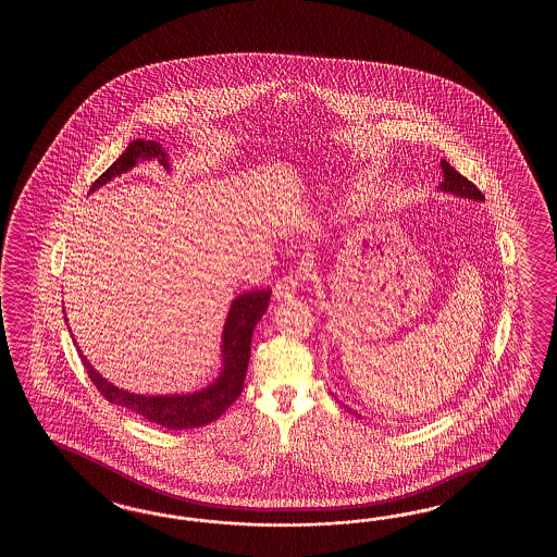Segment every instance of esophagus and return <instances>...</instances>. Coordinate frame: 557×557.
Segmentation results:
<instances>
[{
    "label": "esophagus",
    "mask_w": 557,
    "mask_h": 557,
    "mask_svg": "<svg viewBox=\"0 0 557 557\" xmlns=\"http://www.w3.org/2000/svg\"><path fill=\"white\" fill-rule=\"evenodd\" d=\"M305 281V276L300 273L284 274L283 278H278L274 284L273 295L276 300H286L293 298L296 288Z\"/></svg>",
    "instance_id": "esophagus-1"
}]
</instances>
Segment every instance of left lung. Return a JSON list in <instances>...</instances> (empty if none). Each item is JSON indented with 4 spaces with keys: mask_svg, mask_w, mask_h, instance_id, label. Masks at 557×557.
<instances>
[{
    "mask_svg": "<svg viewBox=\"0 0 557 557\" xmlns=\"http://www.w3.org/2000/svg\"><path fill=\"white\" fill-rule=\"evenodd\" d=\"M440 165H442V173H444V181L440 183V190H446V193H451L456 197L472 199V201H484L485 197L482 195V190L478 189L472 181H468L463 175H460L446 161H442Z\"/></svg>",
    "mask_w": 557,
    "mask_h": 557,
    "instance_id": "1",
    "label": "left lung"
}]
</instances>
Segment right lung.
<instances>
[{
    "instance_id": "add662e5",
    "label": "right lung",
    "mask_w": 557,
    "mask_h": 557,
    "mask_svg": "<svg viewBox=\"0 0 557 557\" xmlns=\"http://www.w3.org/2000/svg\"><path fill=\"white\" fill-rule=\"evenodd\" d=\"M139 159H159L161 165L169 169V159L163 147L157 141H131L129 147L119 154L117 161L107 169L101 177L91 185V190L99 189L107 181L117 177L121 173L129 171L137 165ZM271 300V290H249L238 295L226 317L225 331H223V370L221 376L214 380L205 391L193 394H177V396H143L131 394L113 386L111 382L99 376V372L87 362V358L79 350L82 364L87 370L95 388L111 404H117L133 414H139L169 430H185V428H199L211 424L219 416L225 412L231 404L237 400L243 392L247 368L250 358V338L252 329L267 312Z\"/></svg>"
}]
</instances>
